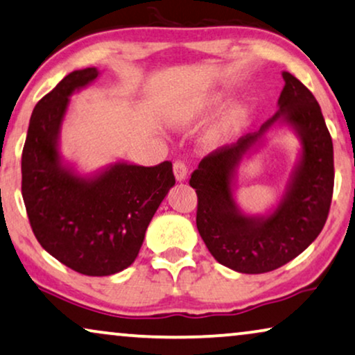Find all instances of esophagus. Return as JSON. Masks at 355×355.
Segmentation results:
<instances>
[{
    "label": "esophagus",
    "instance_id": "obj_1",
    "mask_svg": "<svg viewBox=\"0 0 355 355\" xmlns=\"http://www.w3.org/2000/svg\"><path fill=\"white\" fill-rule=\"evenodd\" d=\"M173 171H174V176H176V179H178L179 182L186 181L187 173H189L186 163H184V162H176V163L173 164Z\"/></svg>",
    "mask_w": 355,
    "mask_h": 355
}]
</instances>
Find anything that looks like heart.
Listing matches in <instances>:
<instances>
[{
    "mask_svg": "<svg viewBox=\"0 0 355 355\" xmlns=\"http://www.w3.org/2000/svg\"><path fill=\"white\" fill-rule=\"evenodd\" d=\"M226 105V95L221 92H207L193 98L184 101L176 110H173L171 119L173 125L179 129H192L197 128L215 116L223 106ZM247 119V106L244 103H234L226 110L221 119L208 130L207 140L210 144H223L230 140Z\"/></svg>",
    "mask_w": 355,
    "mask_h": 355,
    "instance_id": "heart-1",
    "label": "heart"
}]
</instances>
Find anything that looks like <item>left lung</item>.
Listing matches in <instances>:
<instances>
[{
	"label": "left lung",
	"instance_id": "8db88e82",
	"mask_svg": "<svg viewBox=\"0 0 355 355\" xmlns=\"http://www.w3.org/2000/svg\"><path fill=\"white\" fill-rule=\"evenodd\" d=\"M283 79L273 118L257 132L208 155L191 176L198 197L197 230L218 263L237 273H266L302 254L322 232L331 205L333 142L322 110L299 79L286 71ZM281 125H289L301 144L290 181L273 207L245 214L235 200L240 163Z\"/></svg>",
	"mask_w": 355,
	"mask_h": 355
}]
</instances>
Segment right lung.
Segmentation results:
<instances>
[{
    "instance_id": "obj_1",
    "label": "right lung",
    "mask_w": 355,
    "mask_h": 355,
    "mask_svg": "<svg viewBox=\"0 0 355 355\" xmlns=\"http://www.w3.org/2000/svg\"><path fill=\"white\" fill-rule=\"evenodd\" d=\"M100 76L72 71L33 108L22 152V198L37 241L62 265L87 276H110L137 259L145 231L176 184L173 164L118 159L84 174L61 153L71 96Z\"/></svg>"
}]
</instances>
